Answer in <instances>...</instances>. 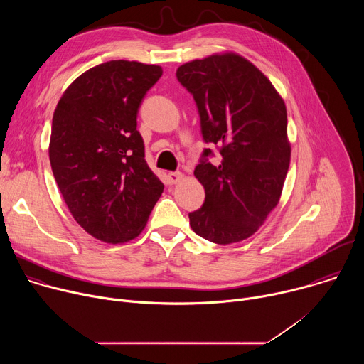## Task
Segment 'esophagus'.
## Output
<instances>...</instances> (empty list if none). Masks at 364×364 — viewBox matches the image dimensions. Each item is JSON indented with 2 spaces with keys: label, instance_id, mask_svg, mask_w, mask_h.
<instances>
[{
  "label": "esophagus",
  "instance_id": "34e87169",
  "mask_svg": "<svg viewBox=\"0 0 364 364\" xmlns=\"http://www.w3.org/2000/svg\"><path fill=\"white\" fill-rule=\"evenodd\" d=\"M184 178L183 173H168V180L171 184H177Z\"/></svg>",
  "mask_w": 364,
  "mask_h": 364
}]
</instances>
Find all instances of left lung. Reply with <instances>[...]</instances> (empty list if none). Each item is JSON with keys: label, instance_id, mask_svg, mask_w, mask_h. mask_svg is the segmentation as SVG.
Listing matches in <instances>:
<instances>
[{"label": "left lung", "instance_id": "1", "mask_svg": "<svg viewBox=\"0 0 364 364\" xmlns=\"http://www.w3.org/2000/svg\"><path fill=\"white\" fill-rule=\"evenodd\" d=\"M178 82L193 95L205 142L222 161H205L194 176L205 198L191 212V229L205 240L230 245L250 237L279 203L291 163L287 107L271 80L233 51L181 65Z\"/></svg>", "mask_w": 364, "mask_h": 364}]
</instances>
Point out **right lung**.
Here are the masks:
<instances>
[{
    "label": "right lung",
    "instance_id": "right-lung-1",
    "mask_svg": "<svg viewBox=\"0 0 364 364\" xmlns=\"http://www.w3.org/2000/svg\"><path fill=\"white\" fill-rule=\"evenodd\" d=\"M161 75L157 65L102 63L76 77L55 109L51 171L73 219L105 243L135 239L164 191L136 131L138 108Z\"/></svg>",
    "mask_w": 364,
    "mask_h": 364
}]
</instances>
